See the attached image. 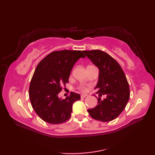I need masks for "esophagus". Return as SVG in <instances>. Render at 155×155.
Wrapping results in <instances>:
<instances>
[{
	"label": "esophagus",
	"instance_id": "esophagus-1",
	"mask_svg": "<svg viewBox=\"0 0 155 155\" xmlns=\"http://www.w3.org/2000/svg\"><path fill=\"white\" fill-rule=\"evenodd\" d=\"M87 96H88L87 94H82L81 97L82 98H85V97H87Z\"/></svg>",
	"mask_w": 155,
	"mask_h": 155
}]
</instances>
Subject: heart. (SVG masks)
<instances>
[{
    "label": "heart",
    "instance_id": "obj_1",
    "mask_svg": "<svg viewBox=\"0 0 155 155\" xmlns=\"http://www.w3.org/2000/svg\"><path fill=\"white\" fill-rule=\"evenodd\" d=\"M81 88L82 90H83V91H85V90H86V88H85L84 87H81Z\"/></svg>",
    "mask_w": 155,
    "mask_h": 155
}]
</instances>
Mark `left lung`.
<instances>
[{
  "mask_svg": "<svg viewBox=\"0 0 155 155\" xmlns=\"http://www.w3.org/2000/svg\"><path fill=\"white\" fill-rule=\"evenodd\" d=\"M83 52L99 71L95 87L99 96L98 104L88 109V113L95 120H113L123 111L129 100V85L126 76L119 64L105 52L93 50ZM102 95L106 96L103 100L100 98Z\"/></svg>",
  "mask_w": 155,
  "mask_h": 155,
  "instance_id": "8db88e82",
  "label": "left lung"
}]
</instances>
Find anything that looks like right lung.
Instances as JSON below:
<instances>
[{"label": "right lung", "instance_id": "1", "mask_svg": "<svg viewBox=\"0 0 155 155\" xmlns=\"http://www.w3.org/2000/svg\"><path fill=\"white\" fill-rule=\"evenodd\" d=\"M85 58L81 51L63 50L48 54L36 68L29 87V98L35 113L50 124L68 120L72 104L81 99L79 94L71 93L65 98L58 94L68 82L72 68L78 59Z\"/></svg>", "mask_w": 155, "mask_h": 155}]
</instances>
